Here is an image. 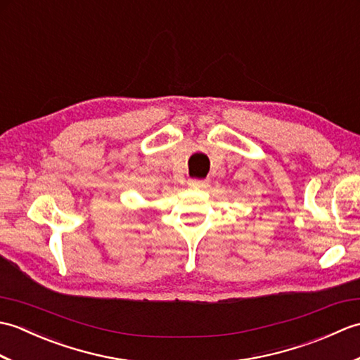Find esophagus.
Segmentation results:
<instances>
[{
	"mask_svg": "<svg viewBox=\"0 0 360 360\" xmlns=\"http://www.w3.org/2000/svg\"><path fill=\"white\" fill-rule=\"evenodd\" d=\"M188 186L190 187H196V188H205L209 186V181L207 179H190L188 181Z\"/></svg>",
	"mask_w": 360,
	"mask_h": 360,
	"instance_id": "obj_1",
	"label": "esophagus"
}]
</instances>
